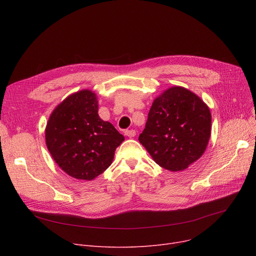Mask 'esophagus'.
Returning a JSON list of instances; mask_svg holds the SVG:
<instances>
[{"instance_id": "34e87169", "label": "esophagus", "mask_w": 256, "mask_h": 256, "mask_svg": "<svg viewBox=\"0 0 256 256\" xmlns=\"http://www.w3.org/2000/svg\"><path fill=\"white\" fill-rule=\"evenodd\" d=\"M124 135L132 138V137H135L136 136V130H124Z\"/></svg>"}]
</instances>
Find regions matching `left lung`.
<instances>
[{
    "label": "left lung",
    "mask_w": 256,
    "mask_h": 256,
    "mask_svg": "<svg viewBox=\"0 0 256 256\" xmlns=\"http://www.w3.org/2000/svg\"><path fill=\"white\" fill-rule=\"evenodd\" d=\"M210 124V109L196 94L172 87L154 100L139 141L158 165L180 171L204 152Z\"/></svg>",
    "instance_id": "1"
}]
</instances>
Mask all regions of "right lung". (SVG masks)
Here are the masks:
<instances>
[{
    "mask_svg": "<svg viewBox=\"0 0 256 256\" xmlns=\"http://www.w3.org/2000/svg\"><path fill=\"white\" fill-rule=\"evenodd\" d=\"M96 94H72L52 113L46 130L48 150L68 176L91 180L112 164L124 137L112 124L100 118Z\"/></svg>",
    "mask_w": 256,
    "mask_h": 256,
    "instance_id": "add662e5",
    "label": "right lung"
}]
</instances>
